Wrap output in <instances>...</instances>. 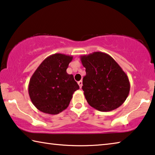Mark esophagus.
Here are the masks:
<instances>
[{
	"instance_id": "34e87169",
	"label": "esophagus",
	"mask_w": 155,
	"mask_h": 155,
	"mask_svg": "<svg viewBox=\"0 0 155 155\" xmlns=\"http://www.w3.org/2000/svg\"><path fill=\"white\" fill-rule=\"evenodd\" d=\"M78 84H79L80 87V88H82V80L79 81V82H78Z\"/></svg>"
}]
</instances>
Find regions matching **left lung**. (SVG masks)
Masks as SVG:
<instances>
[{
  "instance_id": "8db88e82",
  "label": "left lung",
  "mask_w": 155,
  "mask_h": 155,
  "mask_svg": "<svg viewBox=\"0 0 155 155\" xmlns=\"http://www.w3.org/2000/svg\"><path fill=\"white\" fill-rule=\"evenodd\" d=\"M86 68L82 90L91 106L108 112L122 104L130 92V82L126 73L107 54L96 51L80 56Z\"/></svg>"
}]
</instances>
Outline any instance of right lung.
<instances>
[{"mask_svg": "<svg viewBox=\"0 0 155 155\" xmlns=\"http://www.w3.org/2000/svg\"><path fill=\"white\" fill-rule=\"evenodd\" d=\"M73 56L55 54L43 60L32 75L29 95L33 104L42 113L56 115L67 108L73 94L80 88L67 68Z\"/></svg>", "mask_w": 155, "mask_h": 155, "instance_id": "add662e5", "label": "right lung"}]
</instances>
